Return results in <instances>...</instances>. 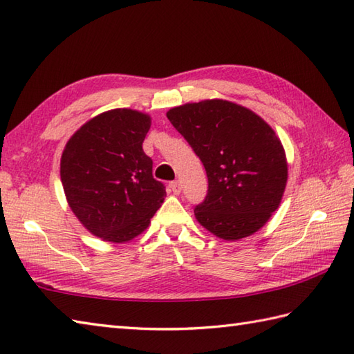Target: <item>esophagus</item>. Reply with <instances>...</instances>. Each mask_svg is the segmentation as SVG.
<instances>
[{
    "mask_svg": "<svg viewBox=\"0 0 354 354\" xmlns=\"http://www.w3.org/2000/svg\"><path fill=\"white\" fill-rule=\"evenodd\" d=\"M170 189H171V192L175 193V194H179L181 193V181H173V183H170Z\"/></svg>",
    "mask_w": 354,
    "mask_h": 354,
    "instance_id": "34e87169",
    "label": "esophagus"
}]
</instances>
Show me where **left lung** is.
<instances>
[{"label": "left lung", "instance_id": "obj_1", "mask_svg": "<svg viewBox=\"0 0 354 354\" xmlns=\"http://www.w3.org/2000/svg\"><path fill=\"white\" fill-rule=\"evenodd\" d=\"M207 171L208 194L194 217L222 240L257 232L280 207L288 160L265 120L234 102L212 99L167 111Z\"/></svg>", "mask_w": 354, "mask_h": 354}]
</instances>
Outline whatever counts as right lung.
Instances as JSON below:
<instances>
[{
    "mask_svg": "<svg viewBox=\"0 0 354 354\" xmlns=\"http://www.w3.org/2000/svg\"><path fill=\"white\" fill-rule=\"evenodd\" d=\"M152 124L145 112L117 108L88 120L61 158L65 198L79 222L103 242L126 243L145 231L165 198L152 176L142 141Z\"/></svg>",
    "mask_w": 354,
    "mask_h": 354,
    "instance_id": "obj_1",
    "label": "right lung"
}]
</instances>
